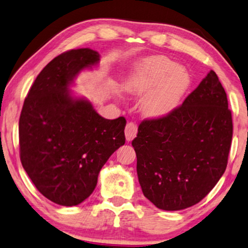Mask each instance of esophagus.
Here are the masks:
<instances>
[{"label":"esophagus","instance_id":"obj_1","mask_svg":"<svg viewBox=\"0 0 248 248\" xmlns=\"http://www.w3.org/2000/svg\"><path fill=\"white\" fill-rule=\"evenodd\" d=\"M137 134V125L134 122H129L127 123L126 127H125V137H126L127 141H131L133 139H135Z\"/></svg>","mask_w":248,"mask_h":248}]
</instances>
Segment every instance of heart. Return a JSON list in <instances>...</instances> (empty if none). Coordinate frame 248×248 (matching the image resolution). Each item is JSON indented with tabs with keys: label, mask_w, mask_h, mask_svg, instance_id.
<instances>
[{
	"label": "heart",
	"mask_w": 248,
	"mask_h": 248,
	"mask_svg": "<svg viewBox=\"0 0 248 248\" xmlns=\"http://www.w3.org/2000/svg\"><path fill=\"white\" fill-rule=\"evenodd\" d=\"M189 86V77L165 56H149L140 60L136 70L125 81L129 94L141 95V113L147 117L167 115L179 103Z\"/></svg>",
	"instance_id": "obj_1"
}]
</instances>
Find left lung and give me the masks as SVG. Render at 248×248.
Listing matches in <instances>:
<instances>
[{
  "label": "left lung",
  "mask_w": 248,
  "mask_h": 248,
  "mask_svg": "<svg viewBox=\"0 0 248 248\" xmlns=\"http://www.w3.org/2000/svg\"><path fill=\"white\" fill-rule=\"evenodd\" d=\"M232 135L226 93L211 70L179 108L140 124L132 145L144 196L165 211L197 204L224 173Z\"/></svg>",
  "instance_id": "1"
}]
</instances>
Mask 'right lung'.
<instances>
[{
    "mask_svg": "<svg viewBox=\"0 0 248 248\" xmlns=\"http://www.w3.org/2000/svg\"><path fill=\"white\" fill-rule=\"evenodd\" d=\"M99 62V52L90 48L57 56L24 101L18 126L23 168L38 191L59 205H78L90 197L100 170L125 144L123 116L104 119L69 89Z\"/></svg>",
    "mask_w": 248,
    "mask_h": 248,
    "instance_id": "1",
    "label": "right lung"
}]
</instances>
